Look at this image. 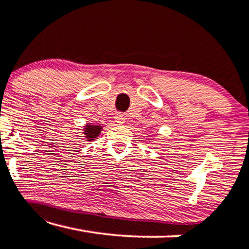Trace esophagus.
<instances>
[{
	"instance_id": "esophagus-1",
	"label": "esophagus",
	"mask_w": 249,
	"mask_h": 249,
	"mask_svg": "<svg viewBox=\"0 0 249 249\" xmlns=\"http://www.w3.org/2000/svg\"><path fill=\"white\" fill-rule=\"evenodd\" d=\"M124 120H125V117L122 113H118L117 115H115V121L118 122V124H124Z\"/></svg>"
}]
</instances>
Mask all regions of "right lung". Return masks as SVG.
<instances>
[{"label":"right lung","instance_id":"add662e5","mask_svg":"<svg viewBox=\"0 0 249 249\" xmlns=\"http://www.w3.org/2000/svg\"><path fill=\"white\" fill-rule=\"evenodd\" d=\"M83 134L85 135L84 137L86 138L88 142H93L100 136L102 131V125L101 124H85V128L83 129Z\"/></svg>","mask_w":249,"mask_h":249}]
</instances>
